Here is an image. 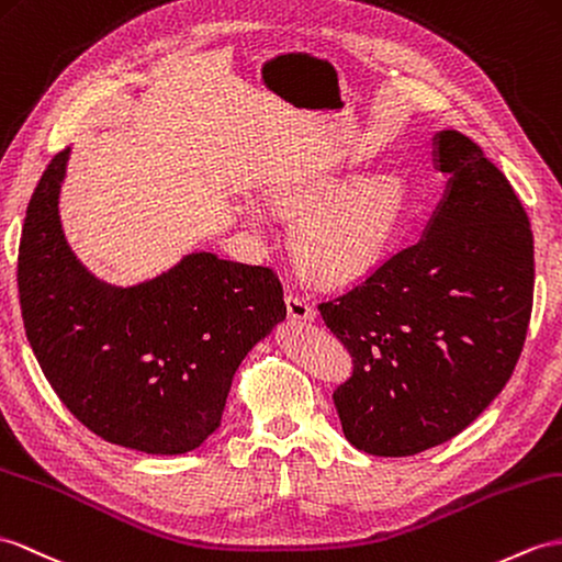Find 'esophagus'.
<instances>
[{"label":"esophagus","mask_w":562,"mask_h":562,"mask_svg":"<svg viewBox=\"0 0 562 562\" xmlns=\"http://www.w3.org/2000/svg\"><path fill=\"white\" fill-rule=\"evenodd\" d=\"M285 307H289V317L293 322H312L317 317V312L307 303L305 297H300L297 293H289L285 295Z\"/></svg>","instance_id":"1"}]
</instances>
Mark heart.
Wrapping results in <instances>:
<instances>
[{
  "instance_id": "heart-1",
  "label": "heart",
  "mask_w": 562,
  "mask_h": 562,
  "mask_svg": "<svg viewBox=\"0 0 562 562\" xmlns=\"http://www.w3.org/2000/svg\"><path fill=\"white\" fill-rule=\"evenodd\" d=\"M310 176L279 193V204L297 214L293 250L314 277L326 283H350L381 265L401 234L407 193L401 176L374 171L355 181ZM250 224H265L257 204H245Z\"/></svg>"
}]
</instances>
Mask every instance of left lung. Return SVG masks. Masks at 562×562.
Listing matches in <instances>:
<instances>
[{
  "instance_id": "1",
  "label": "left lung",
  "mask_w": 562,
  "mask_h": 562,
  "mask_svg": "<svg viewBox=\"0 0 562 562\" xmlns=\"http://www.w3.org/2000/svg\"><path fill=\"white\" fill-rule=\"evenodd\" d=\"M434 164L448 183L422 238L319 305L355 362L334 405L369 456H415L470 427L508 384L529 326L522 202L458 131L434 135Z\"/></svg>"
}]
</instances>
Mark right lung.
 <instances>
[{
    "instance_id": "obj_1",
    "label": "right lung",
    "mask_w": 562,
    "mask_h": 562,
    "mask_svg": "<svg viewBox=\"0 0 562 562\" xmlns=\"http://www.w3.org/2000/svg\"><path fill=\"white\" fill-rule=\"evenodd\" d=\"M71 147L25 212L19 295L25 336L74 417L140 453L181 456L222 424L240 362L285 319L269 267L190 252L159 277L112 285L68 248L59 193Z\"/></svg>"
}]
</instances>
